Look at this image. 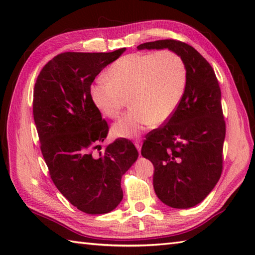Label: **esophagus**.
<instances>
[{"mask_svg": "<svg viewBox=\"0 0 255 255\" xmlns=\"http://www.w3.org/2000/svg\"><path fill=\"white\" fill-rule=\"evenodd\" d=\"M134 145H136L137 150L140 152V150H141V145H142L141 141H140V140H136V141H134Z\"/></svg>", "mask_w": 255, "mask_h": 255, "instance_id": "obj_1", "label": "esophagus"}]
</instances>
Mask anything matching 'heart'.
<instances>
[{
  "label": "heart",
  "mask_w": 255,
  "mask_h": 255,
  "mask_svg": "<svg viewBox=\"0 0 255 255\" xmlns=\"http://www.w3.org/2000/svg\"><path fill=\"white\" fill-rule=\"evenodd\" d=\"M106 78L91 85V101L103 116L115 119L129 97L132 108L113 125L112 133L134 138L176 112L186 91L187 68L182 57L169 49L130 53L114 62Z\"/></svg>",
  "instance_id": "1"
}]
</instances>
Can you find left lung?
I'll list each match as a JSON object with an SVG mask.
<instances>
[{
  "mask_svg": "<svg viewBox=\"0 0 255 255\" xmlns=\"http://www.w3.org/2000/svg\"><path fill=\"white\" fill-rule=\"evenodd\" d=\"M137 49H169L186 64L181 104L164 126L147 134L141 154L154 166L153 187L161 202L177 209L194 207L213 191L223 171L226 124L218 80L208 61L185 42L156 40Z\"/></svg>",
  "mask_w": 255,
  "mask_h": 255,
  "instance_id": "left-lung-1",
  "label": "left lung"
}]
</instances>
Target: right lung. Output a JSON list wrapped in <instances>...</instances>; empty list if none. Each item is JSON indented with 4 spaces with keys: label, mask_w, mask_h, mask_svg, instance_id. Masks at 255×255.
Listing matches in <instances>:
<instances>
[{
    "label": "right lung",
    "mask_w": 255,
    "mask_h": 255,
    "mask_svg": "<svg viewBox=\"0 0 255 255\" xmlns=\"http://www.w3.org/2000/svg\"><path fill=\"white\" fill-rule=\"evenodd\" d=\"M126 48L112 52H63L42 68L34 89L32 113L40 149L57 188L74 207L107 214L123 199L122 176L138 158L121 138L93 154L108 125L90 97L94 79Z\"/></svg>",
    "instance_id": "add662e5"
}]
</instances>
